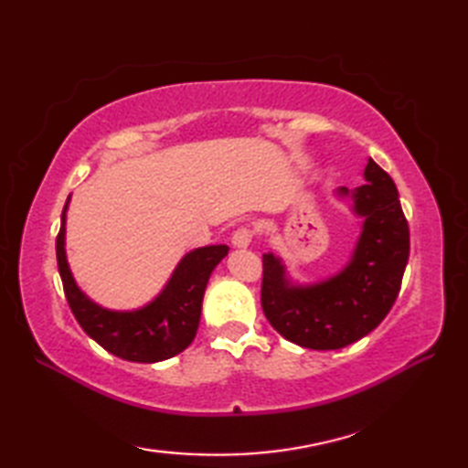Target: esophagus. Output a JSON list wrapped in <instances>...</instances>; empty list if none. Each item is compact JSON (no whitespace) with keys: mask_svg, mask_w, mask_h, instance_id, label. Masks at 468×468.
<instances>
[{"mask_svg":"<svg viewBox=\"0 0 468 468\" xmlns=\"http://www.w3.org/2000/svg\"><path fill=\"white\" fill-rule=\"evenodd\" d=\"M253 229L251 227H239L237 231L233 233L231 241L235 247H250L251 241H253Z\"/></svg>","mask_w":468,"mask_h":468,"instance_id":"obj_1","label":"esophagus"}]
</instances>
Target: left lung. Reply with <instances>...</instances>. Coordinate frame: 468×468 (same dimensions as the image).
Wrapping results in <instances>:
<instances>
[{
  "instance_id": "left-lung-1",
  "label": "left lung",
  "mask_w": 468,
  "mask_h": 468,
  "mask_svg": "<svg viewBox=\"0 0 468 468\" xmlns=\"http://www.w3.org/2000/svg\"><path fill=\"white\" fill-rule=\"evenodd\" d=\"M366 185L352 195L354 211L364 217L360 241L342 273L310 287L285 280L282 261L263 255L261 307L267 322L310 350H340L376 330L399 297L409 263L410 233L396 185L372 158Z\"/></svg>"
}]
</instances>
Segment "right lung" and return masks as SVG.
<instances>
[{"mask_svg":"<svg viewBox=\"0 0 468 468\" xmlns=\"http://www.w3.org/2000/svg\"><path fill=\"white\" fill-rule=\"evenodd\" d=\"M66 207L56 237V260L68 305L82 330L106 352L128 362L153 364L181 354L197 334L208 277L229 247L208 245L186 253L163 293L143 310L108 312L88 300L69 273L64 251Z\"/></svg>","mask_w":468,"mask_h":468,"instance_id":"obj_1","label":"right lung"}]
</instances>
